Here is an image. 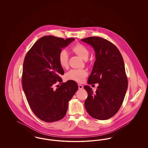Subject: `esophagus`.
Listing matches in <instances>:
<instances>
[{"instance_id":"1","label":"esophagus","mask_w":148,"mask_h":148,"mask_svg":"<svg viewBox=\"0 0 148 148\" xmlns=\"http://www.w3.org/2000/svg\"><path fill=\"white\" fill-rule=\"evenodd\" d=\"M78 87H79V89L81 90V89H82L83 88V85H82L80 84H78Z\"/></svg>"}]
</instances>
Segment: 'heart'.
Wrapping results in <instances>:
<instances>
[{
  "label": "heart",
  "instance_id": "obj_1",
  "mask_svg": "<svg viewBox=\"0 0 148 148\" xmlns=\"http://www.w3.org/2000/svg\"><path fill=\"white\" fill-rule=\"evenodd\" d=\"M72 50L82 59L86 60L89 54V50L84 45L77 43L72 47ZM58 62L60 65L63 68H66L68 66L69 55L65 50H62L58 54ZM87 75V72L83 69H73L69 71L65 75L67 80H74L77 82H82L85 77Z\"/></svg>",
  "mask_w": 148,
  "mask_h": 148
}]
</instances>
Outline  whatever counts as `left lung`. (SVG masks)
<instances>
[{
  "label": "left lung",
  "mask_w": 148,
  "mask_h": 148,
  "mask_svg": "<svg viewBox=\"0 0 148 148\" xmlns=\"http://www.w3.org/2000/svg\"><path fill=\"white\" fill-rule=\"evenodd\" d=\"M92 45L95 52V61L88 83H98L94 92L88 85L84 86L88 92L85 107L92 118L106 120L118 112L127 89V78L122 56L112 42L98 36L81 39Z\"/></svg>",
  "instance_id": "obj_1"
}]
</instances>
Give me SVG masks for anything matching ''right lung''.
Instances as JSON below:
<instances>
[{"label": "right lung", "mask_w": 148, "mask_h": 148, "mask_svg": "<svg viewBox=\"0 0 148 148\" xmlns=\"http://www.w3.org/2000/svg\"><path fill=\"white\" fill-rule=\"evenodd\" d=\"M74 40L44 36L34 43L25 56L23 89L32 110L42 121L51 123L63 119L69 101L77 90V83L73 80L62 83L54 89L56 82H62L60 75L64 74L58 62V54Z\"/></svg>", "instance_id": "1"}]
</instances>
